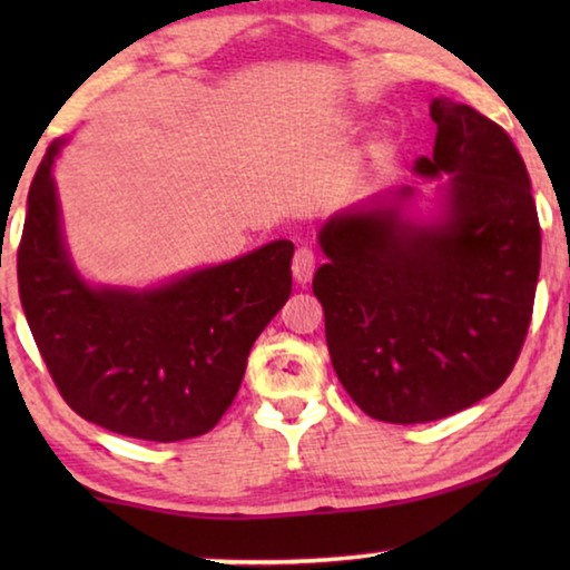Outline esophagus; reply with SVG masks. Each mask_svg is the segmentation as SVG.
I'll return each mask as SVG.
<instances>
[{
	"instance_id": "obj_1",
	"label": "esophagus",
	"mask_w": 570,
	"mask_h": 570,
	"mask_svg": "<svg viewBox=\"0 0 570 570\" xmlns=\"http://www.w3.org/2000/svg\"><path fill=\"white\" fill-rule=\"evenodd\" d=\"M314 269H316L314 248L301 246L298 252H295V256H293V277H295V283L306 285L308 279L314 277Z\"/></svg>"
}]
</instances>
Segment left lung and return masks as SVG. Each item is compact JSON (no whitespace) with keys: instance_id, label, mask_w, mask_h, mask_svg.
<instances>
[{"instance_id":"1","label":"left lung","mask_w":570,"mask_h":570,"mask_svg":"<svg viewBox=\"0 0 570 570\" xmlns=\"http://www.w3.org/2000/svg\"><path fill=\"white\" fill-rule=\"evenodd\" d=\"M420 176L449 174L446 215L407 225L392 205L332 217L314 275L326 347L345 392L384 423H431L509 379L532 322L540 217L503 127L435 98ZM410 197V189L400 191Z\"/></svg>"}]
</instances>
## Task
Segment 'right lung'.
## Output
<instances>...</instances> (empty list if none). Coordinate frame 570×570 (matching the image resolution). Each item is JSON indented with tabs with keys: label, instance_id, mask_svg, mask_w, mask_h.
<instances>
[{
	"label": "right lung",
	"instance_id": "right-lung-1",
	"mask_svg": "<svg viewBox=\"0 0 570 570\" xmlns=\"http://www.w3.org/2000/svg\"><path fill=\"white\" fill-rule=\"evenodd\" d=\"M46 150L28 191L18 287L59 394L77 415L142 441H184L220 423L246 361L293 287L291 240L191 272L158 291L85 285L67 259Z\"/></svg>",
	"mask_w": 570,
	"mask_h": 570
}]
</instances>
